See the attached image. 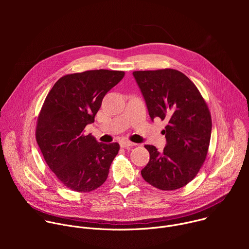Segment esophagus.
Wrapping results in <instances>:
<instances>
[{
    "mask_svg": "<svg viewBox=\"0 0 249 249\" xmlns=\"http://www.w3.org/2000/svg\"><path fill=\"white\" fill-rule=\"evenodd\" d=\"M135 145L136 144H134V143H132V142H129V141H120L121 148H129V147H132Z\"/></svg>",
    "mask_w": 249,
    "mask_h": 249,
    "instance_id": "esophagus-1",
    "label": "esophagus"
}]
</instances>
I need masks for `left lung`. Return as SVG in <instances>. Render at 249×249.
<instances>
[{
  "label": "left lung",
  "mask_w": 249,
  "mask_h": 249,
  "mask_svg": "<svg viewBox=\"0 0 249 249\" xmlns=\"http://www.w3.org/2000/svg\"><path fill=\"white\" fill-rule=\"evenodd\" d=\"M133 76L151 119L167 123L161 132L166 139L163 152L146 145L150 161L141 174L158 189H179L194 178L207 158L212 132L208 105L194 83L177 70L135 71Z\"/></svg>",
  "instance_id": "obj_1"
}]
</instances>
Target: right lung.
Returning <instances> with one entry per match:
<instances>
[{"instance_id":"add662e5","label":"right lung","mask_w":249,"mask_h":249,"mask_svg":"<svg viewBox=\"0 0 249 249\" xmlns=\"http://www.w3.org/2000/svg\"><path fill=\"white\" fill-rule=\"evenodd\" d=\"M124 75L103 69L69 74L44 100L35 137L49 168L71 190L90 192L107 178L119 144L98 143L85 128L94 122L104 95Z\"/></svg>"}]
</instances>
